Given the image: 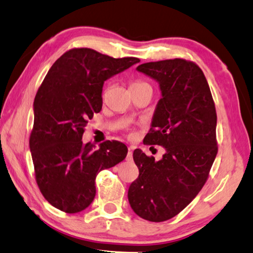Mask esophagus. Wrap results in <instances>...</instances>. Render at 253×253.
I'll return each mask as SVG.
<instances>
[{
	"instance_id": "esophagus-1",
	"label": "esophagus",
	"mask_w": 253,
	"mask_h": 253,
	"mask_svg": "<svg viewBox=\"0 0 253 253\" xmlns=\"http://www.w3.org/2000/svg\"><path fill=\"white\" fill-rule=\"evenodd\" d=\"M126 160H127V162H131V160H132V151H131L130 148H129V150H128V153H127Z\"/></svg>"
}]
</instances>
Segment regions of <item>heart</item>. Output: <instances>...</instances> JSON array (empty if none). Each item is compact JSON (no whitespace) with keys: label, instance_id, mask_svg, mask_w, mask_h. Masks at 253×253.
Wrapping results in <instances>:
<instances>
[{"label":"heart","instance_id":"b5f03b06","mask_svg":"<svg viewBox=\"0 0 253 253\" xmlns=\"http://www.w3.org/2000/svg\"><path fill=\"white\" fill-rule=\"evenodd\" d=\"M144 85H148L147 84V83H145V82H141V81H137V82H135L134 84H132L131 86H144Z\"/></svg>","mask_w":253,"mask_h":253}]
</instances>
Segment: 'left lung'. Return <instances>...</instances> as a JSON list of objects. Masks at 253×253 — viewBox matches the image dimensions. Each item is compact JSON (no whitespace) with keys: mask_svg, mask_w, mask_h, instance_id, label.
I'll return each instance as SVG.
<instances>
[{"mask_svg":"<svg viewBox=\"0 0 253 253\" xmlns=\"http://www.w3.org/2000/svg\"><path fill=\"white\" fill-rule=\"evenodd\" d=\"M159 84L146 144L165 148L160 160L134 151L139 176L129 186L128 201L140 218L171 219L199 194L218 153L217 114L208 82L197 64L181 58L141 64L136 68Z\"/></svg>","mask_w":253,"mask_h":253,"instance_id":"8db88e82","label":"left lung"}]
</instances>
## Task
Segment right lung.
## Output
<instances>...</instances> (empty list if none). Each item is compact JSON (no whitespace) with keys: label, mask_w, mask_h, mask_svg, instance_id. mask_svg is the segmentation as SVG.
<instances>
[{"label":"right lung","mask_w":253,"mask_h":253,"mask_svg":"<svg viewBox=\"0 0 253 253\" xmlns=\"http://www.w3.org/2000/svg\"><path fill=\"white\" fill-rule=\"evenodd\" d=\"M139 62L73 48L49 68L34 99L30 149L36 182L55 208L67 213L86 209L95 198L97 173L125 159L123 142L108 140L95 149L82 137L88 119L102 111L104 82Z\"/></svg>","instance_id":"right-lung-1"}]
</instances>
